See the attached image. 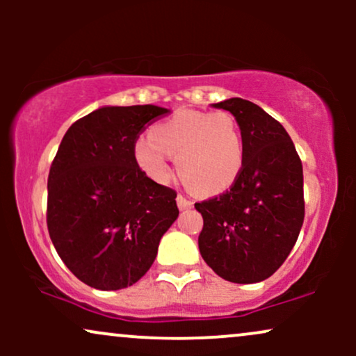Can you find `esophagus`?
Returning <instances> with one entry per match:
<instances>
[{
	"mask_svg": "<svg viewBox=\"0 0 356 356\" xmlns=\"http://www.w3.org/2000/svg\"><path fill=\"white\" fill-rule=\"evenodd\" d=\"M175 201H177V207H179V209H181V211L189 209V207H192V202L189 201V199H186V197H184V195H181V194L177 195V199H175Z\"/></svg>",
	"mask_w": 356,
	"mask_h": 356,
	"instance_id": "esophagus-1",
	"label": "esophagus"
}]
</instances>
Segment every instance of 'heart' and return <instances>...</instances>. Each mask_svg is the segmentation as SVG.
<instances>
[{"label": "heart", "instance_id": "heart-1", "mask_svg": "<svg viewBox=\"0 0 356 356\" xmlns=\"http://www.w3.org/2000/svg\"><path fill=\"white\" fill-rule=\"evenodd\" d=\"M169 155L189 189L201 195L220 194L243 170V137L229 113L182 110L155 124L149 137L138 138L134 147L137 165L159 184L170 177Z\"/></svg>", "mask_w": 356, "mask_h": 356}]
</instances>
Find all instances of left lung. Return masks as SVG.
Here are the masks:
<instances>
[{
	"label": "left lung",
	"mask_w": 356,
	"mask_h": 356,
	"mask_svg": "<svg viewBox=\"0 0 356 356\" xmlns=\"http://www.w3.org/2000/svg\"><path fill=\"white\" fill-rule=\"evenodd\" d=\"M214 107L238 122L244 164L229 191L195 202L199 251L222 280L259 283L284 263L303 226V165L284 127L259 105L236 97Z\"/></svg>",
	"instance_id": "left-lung-1"
}]
</instances>
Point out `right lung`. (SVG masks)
<instances>
[{"instance_id":"add662e5","label":"right lung","mask_w":356,"mask_h":356,"mask_svg":"<svg viewBox=\"0 0 356 356\" xmlns=\"http://www.w3.org/2000/svg\"><path fill=\"white\" fill-rule=\"evenodd\" d=\"M169 110L102 107L65 134L48 175L47 224L67 268L102 291L137 283L177 219L175 191L137 165L138 134Z\"/></svg>"}]
</instances>
